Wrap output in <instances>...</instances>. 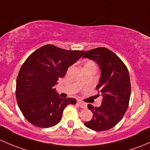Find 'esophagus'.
Masks as SVG:
<instances>
[{
	"label": "esophagus",
	"instance_id": "obj_1",
	"mask_svg": "<svg viewBox=\"0 0 150 150\" xmlns=\"http://www.w3.org/2000/svg\"><path fill=\"white\" fill-rule=\"evenodd\" d=\"M76 105L78 106H79L81 108H86V105L85 104V103H82V102H81V101H77Z\"/></svg>",
	"mask_w": 150,
	"mask_h": 150
}]
</instances>
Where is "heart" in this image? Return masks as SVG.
Here are the masks:
<instances>
[{
    "instance_id": "obj_1",
    "label": "heart",
    "mask_w": 150,
    "mask_h": 150,
    "mask_svg": "<svg viewBox=\"0 0 150 150\" xmlns=\"http://www.w3.org/2000/svg\"><path fill=\"white\" fill-rule=\"evenodd\" d=\"M95 66V63L92 61H88L85 64V65H84V66Z\"/></svg>"
}]
</instances>
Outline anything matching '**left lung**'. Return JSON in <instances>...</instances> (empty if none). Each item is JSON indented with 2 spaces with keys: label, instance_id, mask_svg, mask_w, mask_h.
I'll return each instance as SVG.
<instances>
[{
  "label": "left lung",
  "instance_id": "8db88e82",
  "mask_svg": "<svg viewBox=\"0 0 150 150\" xmlns=\"http://www.w3.org/2000/svg\"><path fill=\"white\" fill-rule=\"evenodd\" d=\"M83 58L92 59L100 66L101 76L97 89L100 92L98 96H103L100 107L87 105L93 118L85 122L84 126L96 132L108 130L121 121L129 107L131 95L129 71L121 58L105 47L87 50Z\"/></svg>",
  "mask_w": 150,
  "mask_h": 150
}]
</instances>
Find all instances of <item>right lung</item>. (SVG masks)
Returning <instances> with one entry per match:
<instances>
[{"label":"right lung","instance_id":"1","mask_svg":"<svg viewBox=\"0 0 150 150\" xmlns=\"http://www.w3.org/2000/svg\"><path fill=\"white\" fill-rule=\"evenodd\" d=\"M84 53L46 45L32 52L21 66L16 79V98L24 118L35 126L49 128L61 121L68 105L74 98H61L54 86L68 68Z\"/></svg>","mask_w":150,"mask_h":150}]
</instances>
